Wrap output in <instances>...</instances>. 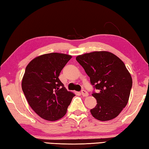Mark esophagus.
<instances>
[{
    "label": "esophagus",
    "instance_id": "obj_1",
    "mask_svg": "<svg viewBox=\"0 0 149 149\" xmlns=\"http://www.w3.org/2000/svg\"><path fill=\"white\" fill-rule=\"evenodd\" d=\"M81 94L82 95V96H84V97H87L88 96V92H86V91H82Z\"/></svg>",
    "mask_w": 149,
    "mask_h": 149
}]
</instances>
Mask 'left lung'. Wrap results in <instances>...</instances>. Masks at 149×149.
I'll return each instance as SVG.
<instances>
[{
  "instance_id": "left-lung-1",
  "label": "left lung",
  "mask_w": 149,
  "mask_h": 149,
  "mask_svg": "<svg viewBox=\"0 0 149 149\" xmlns=\"http://www.w3.org/2000/svg\"><path fill=\"white\" fill-rule=\"evenodd\" d=\"M76 59L99 90L92 94L97 102L91 109L92 116L102 121L116 118L127 104L132 87V78L124 63L106 51L84 53Z\"/></svg>"
}]
</instances>
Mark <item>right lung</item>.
<instances>
[{
	"instance_id": "add662e5",
	"label": "right lung",
	"mask_w": 149,
	"mask_h": 149,
	"mask_svg": "<svg viewBox=\"0 0 149 149\" xmlns=\"http://www.w3.org/2000/svg\"><path fill=\"white\" fill-rule=\"evenodd\" d=\"M71 58L64 53H46L34 58L26 68L22 88L31 108L45 120L62 118L75 96L58 79L61 70Z\"/></svg>"
}]
</instances>
